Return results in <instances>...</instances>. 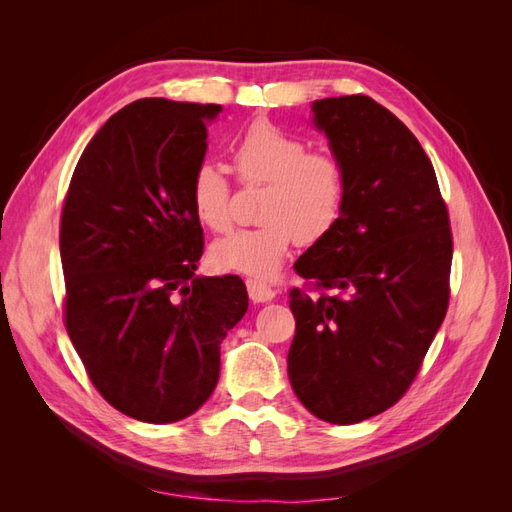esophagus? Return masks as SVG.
Segmentation results:
<instances>
[{"instance_id": "obj_1", "label": "esophagus", "mask_w": 512, "mask_h": 512, "mask_svg": "<svg viewBox=\"0 0 512 512\" xmlns=\"http://www.w3.org/2000/svg\"><path fill=\"white\" fill-rule=\"evenodd\" d=\"M245 284H247V294H250V299L254 303H269V301L275 299L277 292L271 286L262 284L258 280H247Z\"/></svg>"}]
</instances>
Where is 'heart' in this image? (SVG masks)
I'll list each match as a JSON object with an SVG mask.
<instances>
[{
	"label": "heart",
	"instance_id": "obj_1",
	"mask_svg": "<svg viewBox=\"0 0 512 512\" xmlns=\"http://www.w3.org/2000/svg\"><path fill=\"white\" fill-rule=\"evenodd\" d=\"M301 138L258 119L237 138L232 162L241 183H267L256 228L230 232L211 247L222 271L273 280L290 247L322 241L337 226L346 200V170L335 156L307 151ZM192 209L200 224L224 232L232 226L230 183L224 170L198 164L190 183Z\"/></svg>",
	"mask_w": 512,
	"mask_h": 512
}]
</instances>
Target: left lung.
Returning <instances> with one entry per match:
<instances>
[{
	"mask_svg": "<svg viewBox=\"0 0 512 512\" xmlns=\"http://www.w3.org/2000/svg\"><path fill=\"white\" fill-rule=\"evenodd\" d=\"M312 111L346 170V200L294 265L337 294L290 290L288 378L320 421L352 425L397 404L416 378L446 316L453 237L427 153L389 108L342 96Z\"/></svg>",
	"mask_w": 512,
	"mask_h": 512,
	"instance_id": "left-lung-1",
	"label": "left lung"
}]
</instances>
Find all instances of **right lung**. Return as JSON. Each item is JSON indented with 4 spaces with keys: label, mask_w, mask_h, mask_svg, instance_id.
Returning <instances> with one entry per match:
<instances>
[{
    "label": "right lung",
    "mask_w": 512,
    "mask_h": 512,
    "mask_svg": "<svg viewBox=\"0 0 512 512\" xmlns=\"http://www.w3.org/2000/svg\"><path fill=\"white\" fill-rule=\"evenodd\" d=\"M220 104L145 98L91 138L61 211L66 329L100 395L136 421L194 414L247 312L237 275L200 277L190 183Z\"/></svg>",
    "instance_id": "right-lung-1"
}]
</instances>
